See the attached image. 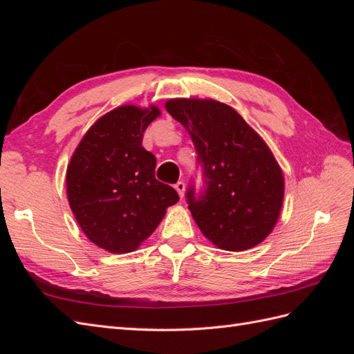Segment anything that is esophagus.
<instances>
[{"label": "esophagus", "mask_w": 354, "mask_h": 354, "mask_svg": "<svg viewBox=\"0 0 354 354\" xmlns=\"http://www.w3.org/2000/svg\"><path fill=\"white\" fill-rule=\"evenodd\" d=\"M174 189L177 190V194L180 195V198L185 196V192H186V185L183 183V181H177V183L174 185Z\"/></svg>", "instance_id": "34e87169"}]
</instances>
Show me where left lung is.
<instances>
[{
    "instance_id": "obj_1",
    "label": "left lung",
    "mask_w": 354,
    "mask_h": 354,
    "mask_svg": "<svg viewBox=\"0 0 354 354\" xmlns=\"http://www.w3.org/2000/svg\"><path fill=\"white\" fill-rule=\"evenodd\" d=\"M168 113L186 127L205 189L186 198L208 241L226 251L254 248L272 233L283 202V174L269 146L230 106L212 99H171Z\"/></svg>"
}]
</instances>
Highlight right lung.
<instances>
[{
	"label": "right lung",
	"mask_w": 354,
	"mask_h": 354,
	"mask_svg": "<svg viewBox=\"0 0 354 354\" xmlns=\"http://www.w3.org/2000/svg\"><path fill=\"white\" fill-rule=\"evenodd\" d=\"M159 108L120 106L85 133L66 169V194L80 227L113 254L136 251L178 202L177 192L155 177L156 158L142 146Z\"/></svg>",
	"instance_id": "add662e5"
}]
</instances>
